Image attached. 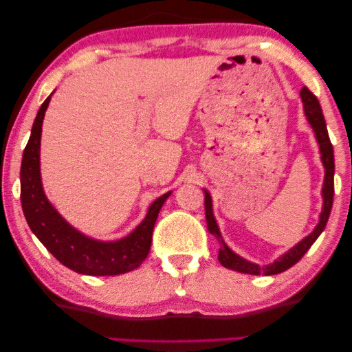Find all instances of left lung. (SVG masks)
Segmentation results:
<instances>
[{"label": "left lung", "instance_id": "1", "mask_svg": "<svg viewBox=\"0 0 352 352\" xmlns=\"http://www.w3.org/2000/svg\"><path fill=\"white\" fill-rule=\"evenodd\" d=\"M301 100L304 106V115H306L309 124L312 126L315 132V138L318 142L320 146V154H321V162L324 166V181H322V188H321V197H322V209L320 214L318 224H316L315 229L310 232L307 237H304L299 243H296L289 251L284 252V254L279 256L273 263L268 265H257L251 261H246L245 257L239 256L237 252H234L230 248L224 243L221 237L220 228H218V223L214 215V207H212V197L210 193L204 188V207H206V221H207V229L209 232L214 235L220 243V252H218V261L223 265L224 268L234 270V272L245 273V274H263V276H273L279 274L285 270L293 267L296 262L301 261V257L309 251V248L315 243V240L320 237V234L324 230L326 223L329 220L332 203H333V170H336V165H333V148L331 143L329 134H327L324 115H322L321 106L316 96L310 91L307 87H302L301 90Z\"/></svg>", "mask_w": 352, "mask_h": 352}]
</instances>
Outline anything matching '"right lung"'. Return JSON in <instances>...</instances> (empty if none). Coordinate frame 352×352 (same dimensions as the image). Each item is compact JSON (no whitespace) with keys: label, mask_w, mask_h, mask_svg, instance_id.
<instances>
[{"label":"right lung","mask_w":352,"mask_h":352,"mask_svg":"<svg viewBox=\"0 0 352 352\" xmlns=\"http://www.w3.org/2000/svg\"><path fill=\"white\" fill-rule=\"evenodd\" d=\"M51 95L40 106L30 142L23 151L20 198L26 221L46 250L73 272L89 276H117L132 272L148 256L155 220L171 192L155 199L148 207L143 221L120 240H96L73 228L46 198L40 176V138Z\"/></svg>","instance_id":"right-lung-1"}]
</instances>
